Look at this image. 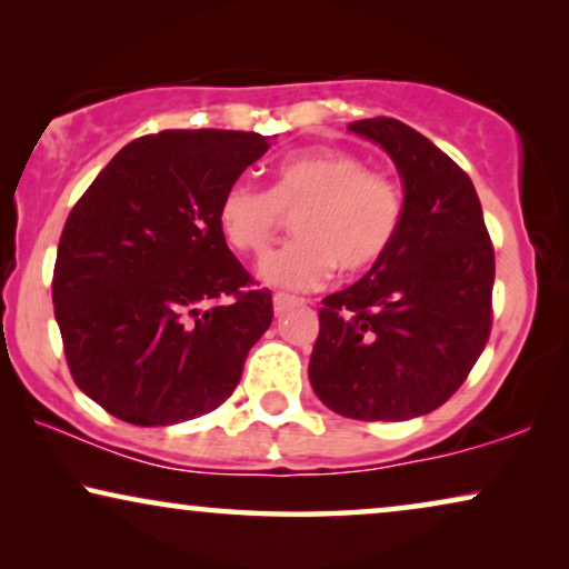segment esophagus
Masks as SVG:
<instances>
[{"instance_id": "1", "label": "esophagus", "mask_w": 569, "mask_h": 569, "mask_svg": "<svg viewBox=\"0 0 569 569\" xmlns=\"http://www.w3.org/2000/svg\"><path fill=\"white\" fill-rule=\"evenodd\" d=\"M295 306H302L300 298H292V295H284V292H277L274 295V313L282 316L287 310L295 308Z\"/></svg>"}]
</instances>
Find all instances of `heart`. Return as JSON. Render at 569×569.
<instances>
[{
    "instance_id": "1",
    "label": "heart",
    "mask_w": 569,
    "mask_h": 569,
    "mask_svg": "<svg viewBox=\"0 0 569 569\" xmlns=\"http://www.w3.org/2000/svg\"><path fill=\"white\" fill-rule=\"evenodd\" d=\"M292 213L298 240L269 253L259 277L282 290H316L333 267L360 274L391 251L403 220V193L352 152L310 150L279 160L267 191L230 183L217 204V224L232 251L261 256Z\"/></svg>"
}]
</instances>
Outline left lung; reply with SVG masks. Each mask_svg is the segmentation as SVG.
<instances>
[{
  "label": "left lung",
  "instance_id": "obj_1",
  "mask_svg": "<svg viewBox=\"0 0 569 569\" xmlns=\"http://www.w3.org/2000/svg\"><path fill=\"white\" fill-rule=\"evenodd\" d=\"M349 131L393 160L403 220L360 282L323 298L308 376L337 415L401 422L442 407L479 360L492 329L495 251L471 178L430 139L386 116Z\"/></svg>",
  "mask_w": 569,
  "mask_h": 569
}]
</instances>
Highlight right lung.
I'll list each match as a JSON object with an SVG mask.
<instances>
[{
  "instance_id": "right-lung-1",
  "label": "right lung",
  "mask_w": 569,
  "mask_h": 569,
  "mask_svg": "<svg viewBox=\"0 0 569 569\" xmlns=\"http://www.w3.org/2000/svg\"><path fill=\"white\" fill-rule=\"evenodd\" d=\"M267 150L256 131L139 137L69 212L53 313L74 383L108 415L178 425L236 391L274 310L224 243L217 204Z\"/></svg>"
}]
</instances>
